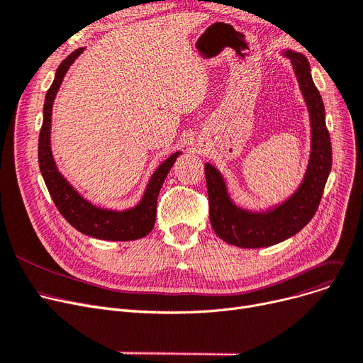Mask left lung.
<instances>
[{"mask_svg": "<svg viewBox=\"0 0 363 363\" xmlns=\"http://www.w3.org/2000/svg\"><path fill=\"white\" fill-rule=\"evenodd\" d=\"M285 56L292 62L311 120L310 163L296 193L267 213L246 212L231 203L220 173L212 164H204L211 224L219 239L239 247L273 246L303 230L319 208L333 166V147L325 123V106L313 83L308 62L306 56L292 50L285 52Z\"/></svg>", "mask_w": 363, "mask_h": 363, "instance_id": "1", "label": "left lung"}]
</instances>
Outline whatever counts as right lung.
<instances>
[{"mask_svg":"<svg viewBox=\"0 0 363 363\" xmlns=\"http://www.w3.org/2000/svg\"><path fill=\"white\" fill-rule=\"evenodd\" d=\"M82 49L72 52L56 71V77L47 90L44 111H43V125L38 138V164L44 182L47 185L57 211L68 223L80 233L90 235L101 240H113V242H128L145 238L154 227L155 213H157V197H159L160 188L167 177L170 167L178 159L181 152L172 154L169 159L162 163L154 172L150 179L147 191L136 208L114 212L99 209L93 206L91 203L84 200L74 188L67 182V179L60 175L50 150V125H52V106L56 93L62 84V80L72 65V62L83 53Z\"/></svg>","mask_w":363,"mask_h":363,"instance_id":"1","label":"right lung"}]
</instances>
